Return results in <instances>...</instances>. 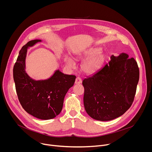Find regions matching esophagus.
<instances>
[{"instance_id":"1","label":"esophagus","mask_w":152,"mask_h":152,"mask_svg":"<svg viewBox=\"0 0 152 152\" xmlns=\"http://www.w3.org/2000/svg\"><path fill=\"white\" fill-rule=\"evenodd\" d=\"M81 83H82V79L79 77H76L75 80V84H80Z\"/></svg>"}]
</instances>
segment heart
<instances>
[{
	"instance_id": "heart-1",
	"label": "heart",
	"mask_w": 152,
	"mask_h": 152,
	"mask_svg": "<svg viewBox=\"0 0 152 152\" xmlns=\"http://www.w3.org/2000/svg\"><path fill=\"white\" fill-rule=\"evenodd\" d=\"M100 48H91L77 55V59H85L82 64V70L86 74H94L103 66L105 61V55L101 53ZM66 62L70 68L75 67V63L70 58H66Z\"/></svg>"
}]
</instances>
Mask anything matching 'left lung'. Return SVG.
I'll return each mask as SVG.
<instances>
[{
	"label": "left lung",
	"mask_w": 152,
	"mask_h": 152,
	"mask_svg": "<svg viewBox=\"0 0 152 152\" xmlns=\"http://www.w3.org/2000/svg\"><path fill=\"white\" fill-rule=\"evenodd\" d=\"M140 77L134 58L122 53L113 55L108 64L84 79L83 104L91 118L109 121L119 117L131 106Z\"/></svg>",
	"instance_id": "left-lung-1"
}]
</instances>
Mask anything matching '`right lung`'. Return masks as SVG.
<instances>
[{"label": "right lung", "mask_w": 152, "mask_h": 152, "mask_svg": "<svg viewBox=\"0 0 152 152\" xmlns=\"http://www.w3.org/2000/svg\"><path fill=\"white\" fill-rule=\"evenodd\" d=\"M40 41L31 40L20 50L13 69V77L18 99L23 109L37 118L49 120L61 112L65 96L74 85L76 76L57 70L45 80H36L29 77L25 71L27 50Z\"/></svg>", "instance_id": "add662e5"}]
</instances>
